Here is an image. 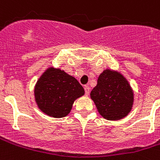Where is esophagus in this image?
I'll list each match as a JSON object with an SVG mask.
<instances>
[{"label": "esophagus", "mask_w": 160, "mask_h": 160, "mask_svg": "<svg viewBox=\"0 0 160 160\" xmlns=\"http://www.w3.org/2000/svg\"><path fill=\"white\" fill-rule=\"evenodd\" d=\"M84 89H85V95H86V96H88L89 94H90V87L87 86V85H85V87H84Z\"/></svg>", "instance_id": "obj_1"}]
</instances>
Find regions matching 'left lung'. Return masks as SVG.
Returning a JSON list of instances; mask_svg holds the SVG:
<instances>
[{"mask_svg": "<svg viewBox=\"0 0 160 160\" xmlns=\"http://www.w3.org/2000/svg\"><path fill=\"white\" fill-rule=\"evenodd\" d=\"M91 98L101 115L107 120H120L131 112L133 92L128 81L117 71L106 69L100 75Z\"/></svg>", "mask_w": 160, "mask_h": 160, "instance_id": "1", "label": "left lung"}]
</instances>
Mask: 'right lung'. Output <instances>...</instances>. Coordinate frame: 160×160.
<instances>
[{
  "label": "right lung",
  "mask_w": 160,
  "mask_h": 160,
  "mask_svg": "<svg viewBox=\"0 0 160 160\" xmlns=\"http://www.w3.org/2000/svg\"><path fill=\"white\" fill-rule=\"evenodd\" d=\"M84 94V88L75 78L53 67L41 75L34 89L38 108L48 116L56 118L68 115L74 102Z\"/></svg>",
  "instance_id": "1"
}]
</instances>
